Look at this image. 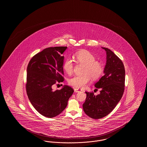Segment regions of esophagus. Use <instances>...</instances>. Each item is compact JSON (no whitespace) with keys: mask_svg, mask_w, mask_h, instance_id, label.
Here are the masks:
<instances>
[{"mask_svg":"<svg viewBox=\"0 0 147 147\" xmlns=\"http://www.w3.org/2000/svg\"><path fill=\"white\" fill-rule=\"evenodd\" d=\"M74 92H80V91H82L81 89L76 88L74 89Z\"/></svg>","mask_w":147,"mask_h":147,"instance_id":"34e87169","label":"esophagus"}]
</instances>
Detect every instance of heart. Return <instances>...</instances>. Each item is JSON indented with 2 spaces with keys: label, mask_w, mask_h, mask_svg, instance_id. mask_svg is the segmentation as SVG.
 <instances>
[{
  "label": "heart",
  "mask_w": 147,
  "mask_h": 147,
  "mask_svg": "<svg viewBox=\"0 0 147 147\" xmlns=\"http://www.w3.org/2000/svg\"><path fill=\"white\" fill-rule=\"evenodd\" d=\"M78 63L85 64L82 76H76L71 78L68 81L70 85L78 89H84L90 82L91 78L96 80L100 77L104 71L102 64L95 61V57L87 50H82L74 56ZM63 69L68 74H72L74 63L70 58H67L63 63Z\"/></svg>",
  "instance_id": "1"
}]
</instances>
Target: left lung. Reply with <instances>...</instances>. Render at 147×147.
I'll return each mask as SVG.
<instances>
[{
	"instance_id": "8db88e82",
	"label": "left lung",
	"mask_w": 147,
	"mask_h": 147,
	"mask_svg": "<svg viewBox=\"0 0 147 147\" xmlns=\"http://www.w3.org/2000/svg\"><path fill=\"white\" fill-rule=\"evenodd\" d=\"M106 53L104 73L95 87L100 93L85 92L86 98L83 105L85 113L93 119L103 118L112 111L122 97L125 89V69L122 61L110 49L102 47ZM97 90V89H96Z\"/></svg>"
}]
</instances>
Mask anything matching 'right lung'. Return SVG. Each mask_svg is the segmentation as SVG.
<instances>
[{"instance_id":"obj_1","label":"right lung","mask_w":147,"mask_h":147,"mask_svg":"<svg viewBox=\"0 0 147 147\" xmlns=\"http://www.w3.org/2000/svg\"><path fill=\"white\" fill-rule=\"evenodd\" d=\"M67 47H49L34 56L27 68L26 89L28 99L43 116L52 118L65 109L74 90L68 85L54 90L53 85L63 82L62 55Z\"/></svg>"}]
</instances>
